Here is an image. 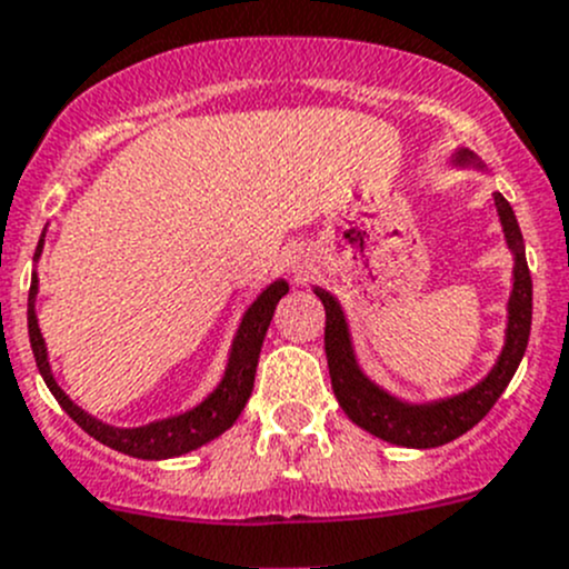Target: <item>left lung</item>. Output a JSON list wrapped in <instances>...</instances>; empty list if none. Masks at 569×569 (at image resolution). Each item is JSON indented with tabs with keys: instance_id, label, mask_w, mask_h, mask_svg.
I'll return each instance as SVG.
<instances>
[{
	"instance_id": "1",
	"label": "left lung",
	"mask_w": 569,
	"mask_h": 569,
	"mask_svg": "<svg viewBox=\"0 0 569 569\" xmlns=\"http://www.w3.org/2000/svg\"><path fill=\"white\" fill-rule=\"evenodd\" d=\"M459 158L461 161H472L467 150L459 152ZM495 206H498L500 222H503L506 241L517 252L515 289H511L509 300V333H506V347L498 358V367L487 375L483 383L465 391V395L431 402V406H406V402L380 391L375 383H369L361 369H358L356 356H352L350 336H347L339 302L328 291L317 289V297L325 306V356H328L336 400L358 428L383 439V442L402 445V448H439V445L459 439L461 433L476 428L492 411V406L503 395L509 380L515 378L517 367H520L522 356H526L533 311L531 272H528L522 233L515 211H511L503 194H495Z\"/></svg>"
}]
</instances>
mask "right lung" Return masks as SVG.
<instances>
[{"label":"right lung","instance_id":"obj_1","mask_svg":"<svg viewBox=\"0 0 569 569\" xmlns=\"http://www.w3.org/2000/svg\"><path fill=\"white\" fill-rule=\"evenodd\" d=\"M41 247L43 239L38 241L36 258L38 252H41ZM36 291L38 278L32 274L30 300H27V330H30V345L38 363V372H41L43 383L49 386L54 400L60 402V408L80 425L82 431L91 433L97 442L119 450V453L136 456V459H172V456H183L189 453V450H197L206 442H211V439H217L219 433L228 431L230 425L239 419V413L244 411L247 400H250L252 395V383H256V367L258 356H261L263 336H267L269 322H272L274 306H278L280 297L289 291V286H286V280H278V283L269 286V289L247 308L239 333H236L233 352H230L228 372H224L219 389L213 391L206 402L191 408L189 413L161 419V422H150L144 425V428H113V425L99 422L91 413L77 408L74 402L63 395V389L54 383L52 372H49L47 347H43L41 330H38L36 306H32V302H36Z\"/></svg>","mask_w":569,"mask_h":569}]
</instances>
